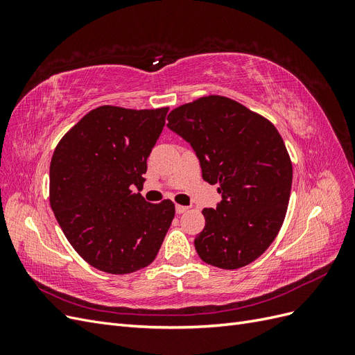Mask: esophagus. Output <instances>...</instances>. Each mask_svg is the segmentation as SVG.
Segmentation results:
<instances>
[{"label": "esophagus", "instance_id": "1", "mask_svg": "<svg viewBox=\"0 0 355 355\" xmlns=\"http://www.w3.org/2000/svg\"><path fill=\"white\" fill-rule=\"evenodd\" d=\"M188 209H189V207H187V206H180V204H176V213H179V214L185 213Z\"/></svg>", "mask_w": 355, "mask_h": 355}]
</instances>
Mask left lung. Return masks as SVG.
Returning <instances> with one entry per match:
<instances>
[{
  "instance_id": "left-lung-1",
  "label": "left lung",
  "mask_w": 355,
  "mask_h": 355,
  "mask_svg": "<svg viewBox=\"0 0 355 355\" xmlns=\"http://www.w3.org/2000/svg\"><path fill=\"white\" fill-rule=\"evenodd\" d=\"M167 127L187 141L202 179L219 185L216 209H204L206 227L194 244L201 259L237 270L257 259L280 231L293 170L277 128L263 116L222 96L182 105Z\"/></svg>"
}]
</instances>
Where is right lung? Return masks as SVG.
Listing matches in <instances>:
<instances>
[{
    "mask_svg": "<svg viewBox=\"0 0 355 355\" xmlns=\"http://www.w3.org/2000/svg\"><path fill=\"white\" fill-rule=\"evenodd\" d=\"M168 108L99 106L62 137L50 163V206L83 259L108 274L151 263L175 218V204L148 202L146 159Z\"/></svg>",
    "mask_w": 355,
    "mask_h": 355,
    "instance_id": "add662e5",
    "label": "right lung"
}]
</instances>
